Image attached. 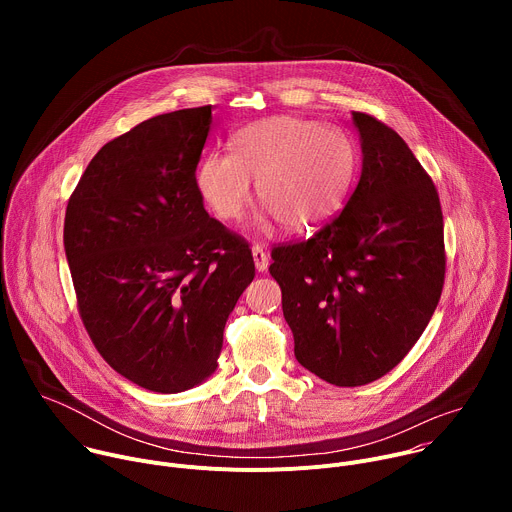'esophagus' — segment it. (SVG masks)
<instances>
[{"instance_id": "34e87169", "label": "esophagus", "mask_w": 512, "mask_h": 512, "mask_svg": "<svg viewBox=\"0 0 512 512\" xmlns=\"http://www.w3.org/2000/svg\"><path fill=\"white\" fill-rule=\"evenodd\" d=\"M253 259H255V269H257L259 273L267 271L269 257H267V253H265V249H263L261 245H255V247H253Z\"/></svg>"}]
</instances>
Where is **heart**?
<instances>
[{
  "instance_id": "heart-1",
  "label": "heart",
  "mask_w": 512,
  "mask_h": 512,
  "mask_svg": "<svg viewBox=\"0 0 512 512\" xmlns=\"http://www.w3.org/2000/svg\"><path fill=\"white\" fill-rule=\"evenodd\" d=\"M233 152H206L194 172L196 188L221 221H237L259 202L294 233L310 231L346 204L356 178V148L336 127L296 115L247 123L231 137Z\"/></svg>"
}]
</instances>
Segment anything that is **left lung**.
Returning <instances> with one entry per match:
<instances>
[{
	"mask_svg": "<svg viewBox=\"0 0 512 512\" xmlns=\"http://www.w3.org/2000/svg\"><path fill=\"white\" fill-rule=\"evenodd\" d=\"M362 172L346 206L310 239L271 249L302 367L336 387L369 385L407 356L446 279L437 188L401 135L352 111Z\"/></svg>",
	"mask_w": 512,
	"mask_h": 512,
	"instance_id": "obj_1",
	"label": "left lung"
}]
</instances>
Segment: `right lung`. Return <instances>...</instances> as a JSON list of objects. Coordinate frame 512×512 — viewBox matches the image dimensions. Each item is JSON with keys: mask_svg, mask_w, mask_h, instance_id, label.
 Here are the masks:
<instances>
[{"mask_svg": "<svg viewBox=\"0 0 512 512\" xmlns=\"http://www.w3.org/2000/svg\"><path fill=\"white\" fill-rule=\"evenodd\" d=\"M212 105L141 121L87 166L64 216L81 320L111 369L180 393L210 377L255 277L249 243L204 210L194 172Z\"/></svg>", "mask_w": 512, "mask_h": 512, "instance_id": "add662e5", "label": "right lung"}]
</instances>
